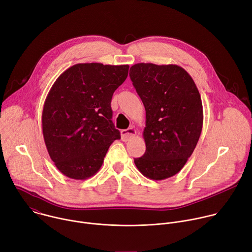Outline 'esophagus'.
<instances>
[{"mask_svg":"<svg viewBox=\"0 0 252 252\" xmlns=\"http://www.w3.org/2000/svg\"><path fill=\"white\" fill-rule=\"evenodd\" d=\"M136 134V130L132 127H129L127 129H123L121 131V135H122V139L124 141H128L130 138H132L134 135Z\"/></svg>","mask_w":252,"mask_h":252,"instance_id":"obj_1","label":"esophagus"}]
</instances>
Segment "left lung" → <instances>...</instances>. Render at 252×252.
<instances>
[{
    "label": "left lung",
    "mask_w": 252,
    "mask_h": 252,
    "mask_svg": "<svg viewBox=\"0 0 252 252\" xmlns=\"http://www.w3.org/2000/svg\"><path fill=\"white\" fill-rule=\"evenodd\" d=\"M129 77L146 109L147 150L134 163L146 177L162 181L185 166L197 145L203 123L200 94L176 64L135 63Z\"/></svg>",
    "instance_id": "left-lung-1"
}]
</instances>
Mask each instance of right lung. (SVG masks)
<instances>
[{"label":"right lung","instance_id":"right-lung-1","mask_svg":"<svg viewBox=\"0 0 252 252\" xmlns=\"http://www.w3.org/2000/svg\"><path fill=\"white\" fill-rule=\"evenodd\" d=\"M128 67L77 63L50 90L42 115L43 135L52 160L65 176L87 179L95 174L110 146L121 138L111 101Z\"/></svg>","mask_w":252,"mask_h":252}]
</instances>
